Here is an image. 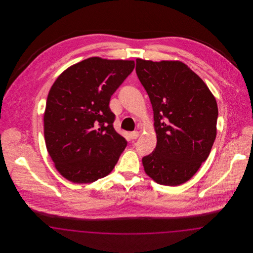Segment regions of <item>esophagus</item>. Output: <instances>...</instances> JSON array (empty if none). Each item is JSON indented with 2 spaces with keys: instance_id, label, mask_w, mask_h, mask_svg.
<instances>
[{
  "instance_id": "obj_1",
  "label": "esophagus",
  "mask_w": 253,
  "mask_h": 253,
  "mask_svg": "<svg viewBox=\"0 0 253 253\" xmlns=\"http://www.w3.org/2000/svg\"><path fill=\"white\" fill-rule=\"evenodd\" d=\"M130 136H131L132 139H136V138L139 136V132H137V131L130 132Z\"/></svg>"
}]
</instances>
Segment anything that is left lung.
I'll list each match as a JSON object with an SVG mask.
<instances>
[{
	"label": "left lung",
	"instance_id": "8db88e82",
	"mask_svg": "<svg viewBox=\"0 0 253 253\" xmlns=\"http://www.w3.org/2000/svg\"><path fill=\"white\" fill-rule=\"evenodd\" d=\"M136 75L150 97L157 147L142 158L145 172L160 185L190 180L216 137V99L202 79L179 60L136 59Z\"/></svg>",
	"mask_w": 253,
	"mask_h": 253
}]
</instances>
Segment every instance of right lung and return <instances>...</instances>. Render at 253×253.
Listing matches in <instances>:
<instances>
[{
    "label": "right lung",
    "instance_id": "add662e5",
    "mask_svg": "<svg viewBox=\"0 0 253 253\" xmlns=\"http://www.w3.org/2000/svg\"><path fill=\"white\" fill-rule=\"evenodd\" d=\"M134 68L133 60L92 57L60 74L43 115L49 156L73 183H92L113 170L127 141L113 126L111 96Z\"/></svg>",
    "mask_w": 253,
    "mask_h": 253
}]
</instances>
